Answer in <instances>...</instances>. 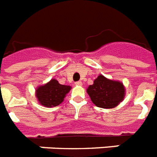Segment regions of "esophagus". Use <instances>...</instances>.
<instances>
[{
    "label": "esophagus",
    "mask_w": 157,
    "mask_h": 157,
    "mask_svg": "<svg viewBox=\"0 0 157 157\" xmlns=\"http://www.w3.org/2000/svg\"><path fill=\"white\" fill-rule=\"evenodd\" d=\"M75 84L77 85V86H82V82H81V81H78V82H75Z\"/></svg>",
    "instance_id": "1"
}]
</instances>
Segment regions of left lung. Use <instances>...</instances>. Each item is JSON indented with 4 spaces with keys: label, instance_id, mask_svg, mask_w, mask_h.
<instances>
[{
    "label": "left lung",
    "instance_id": "1",
    "mask_svg": "<svg viewBox=\"0 0 157 157\" xmlns=\"http://www.w3.org/2000/svg\"><path fill=\"white\" fill-rule=\"evenodd\" d=\"M86 92L94 105L103 109L116 107L125 97L122 82L108 79L101 75L94 80L93 84L87 87Z\"/></svg>",
    "mask_w": 157,
    "mask_h": 157
}]
</instances>
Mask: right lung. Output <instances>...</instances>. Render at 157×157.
<instances>
[{
	"instance_id": "add662e5",
	"label": "right lung",
	"mask_w": 157,
	"mask_h": 157,
	"mask_svg": "<svg viewBox=\"0 0 157 157\" xmlns=\"http://www.w3.org/2000/svg\"><path fill=\"white\" fill-rule=\"evenodd\" d=\"M71 89V86L61 85L57 80L52 79L46 84L37 87L36 96L40 104L44 107H55L63 101Z\"/></svg>"
}]
</instances>
